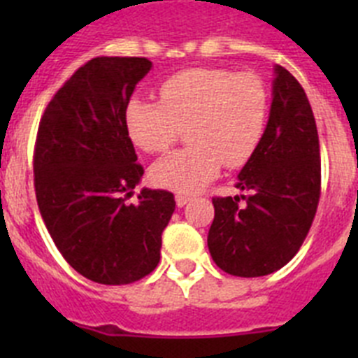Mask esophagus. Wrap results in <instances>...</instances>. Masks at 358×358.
<instances>
[{
  "label": "esophagus",
  "mask_w": 358,
  "mask_h": 358,
  "mask_svg": "<svg viewBox=\"0 0 358 358\" xmlns=\"http://www.w3.org/2000/svg\"><path fill=\"white\" fill-rule=\"evenodd\" d=\"M192 201V195H185V194H177L176 195V202H177V206L182 208L185 204H188V202Z\"/></svg>",
  "instance_id": "1"
}]
</instances>
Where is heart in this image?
<instances>
[{"mask_svg":"<svg viewBox=\"0 0 358 358\" xmlns=\"http://www.w3.org/2000/svg\"><path fill=\"white\" fill-rule=\"evenodd\" d=\"M268 91L255 73L195 68L159 87V102L131 100L125 127L148 154L163 152L186 129L189 147L152 166V179L179 194H195L213 181L222 164L240 166L260 145L267 127Z\"/></svg>","mask_w":358,"mask_h":358,"instance_id":"obj_1","label":"heart"}]
</instances>
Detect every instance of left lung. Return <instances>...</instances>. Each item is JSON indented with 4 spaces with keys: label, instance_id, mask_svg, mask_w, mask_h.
<instances>
[{
    "label": "left lung",
    "instance_id": "left-lung-1",
    "mask_svg": "<svg viewBox=\"0 0 358 358\" xmlns=\"http://www.w3.org/2000/svg\"><path fill=\"white\" fill-rule=\"evenodd\" d=\"M240 197H215L208 248L224 273L258 278L292 260L314 222L321 195L315 118L301 84L274 68L273 103L260 145L238 173Z\"/></svg>",
    "mask_w": 358,
    "mask_h": 358
}]
</instances>
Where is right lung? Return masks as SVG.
I'll use <instances>...</instances> for the list:
<instances>
[{
    "label": "right lung",
    "instance_id": "obj_1",
    "mask_svg": "<svg viewBox=\"0 0 358 358\" xmlns=\"http://www.w3.org/2000/svg\"><path fill=\"white\" fill-rule=\"evenodd\" d=\"M145 57H96L57 91L39 123L34 154L36 197L57 249L78 274L127 285L150 274L161 235L176 210L173 194L143 188V166L125 127Z\"/></svg>",
    "mask_w": 358,
    "mask_h": 358
}]
</instances>
